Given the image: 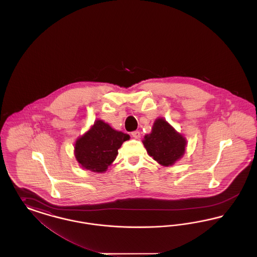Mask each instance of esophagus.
<instances>
[{"instance_id": "obj_1", "label": "esophagus", "mask_w": 257, "mask_h": 257, "mask_svg": "<svg viewBox=\"0 0 257 257\" xmlns=\"http://www.w3.org/2000/svg\"><path fill=\"white\" fill-rule=\"evenodd\" d=\"M132 137L135 139H140L141 138V133L139 131H134L132 132Z\"/></svg>"}]
</instances>
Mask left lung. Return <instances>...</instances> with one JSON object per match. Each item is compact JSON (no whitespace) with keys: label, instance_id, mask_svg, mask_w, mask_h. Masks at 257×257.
<instances>
[{"label":"left lung","instance_id":"left-lung-1","mask_svg":"<svg viewBox=\"0 0 257 257\" xmlns=\"http://www.w3.org/2000/svg\"><path fill=\"white\" fill-rule=\"evenodd\" d=\"M143 144L148 155L164 167H171L181 159L187 147L186 138L163 117L154 121L151 133L145 136Z\"/></svg>","mask_w":257,"mask_h":257}]
</instances>
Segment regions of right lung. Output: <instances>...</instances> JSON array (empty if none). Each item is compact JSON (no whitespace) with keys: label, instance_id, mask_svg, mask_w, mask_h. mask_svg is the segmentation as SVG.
Instances as JSON below:
<instances>
[{"label":"right lung","instance_id":"obj_1","mask_svg":"<svg viewBox=\"0 0 257 257\" xmlns=\"http://www.w3.org/2000/svg\"><path fill=\"white\" fill-rule=\"evenodd\" d=\"M129 139V135L96 119L85 134L76 140L74 154L83 169L103 173L116 158L123 143Z\"/></svg>","mask_w":257,"mask_h":257}]
</instances>
